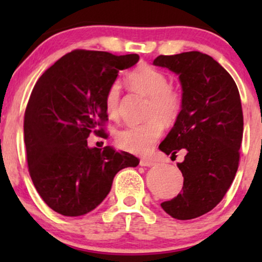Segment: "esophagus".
Returning a JSON list of instances; mask_svg holds the SVG:
<instances>
[{
	"instance_id": "esophagus-1",
	"label": "esophagus",
	"mask_w": 262,
	"mask_h": 262,
	"mask_svg": "<svg viewBox=\"0 0 262 262\" xmlns=\"http://www.w3.org/2000/svg\"><path fill=\"white\" fill-rule=\"evenodd\" d=\"M139 164H141L142 167H152V166H155V162H154V161H151V160H148V159H142L141 160V162H139Z\"/></svg>"
}]
</instances>
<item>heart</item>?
Here are the masks:
<instances>
[{
	"label": "heart",
	"instance_id": "heart-1",
	"mask_svg": "<svg viewBox=\"0 0 262 262\" xmlns=\"http://www.w3.org/2000/svg\"><path fill=\"white\" fill-rule=\"evenodd\" d=\"M127 83L145 96L150 103L146 110L148 121L128 125L117 132L116 142L120 149L128 152L148 154L163 134L164 125L174 123L182 110V94L171 87L169 78L163 71L142 64L135 68L126 77ZM120 84L114 82L105 95V110L111 118L119 116Z\"/></svg>",
	"mask_w": 262,
	"mask_h": 262
}]
</instances>
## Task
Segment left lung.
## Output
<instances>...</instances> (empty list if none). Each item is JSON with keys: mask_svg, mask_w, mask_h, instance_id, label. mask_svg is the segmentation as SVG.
<instances>
[{"mask_svg": "<svg viewBox=\"0 0 262 262\" xmlns=\"http://www.w3.org/2000/svg\"><path fill=\"white\" fill-rule=\"evenodd\" d=\"M152 64L179 75L182 89L181 113L159 148L167 155L187 151L178 163L182 192L161 206L177 220H193L212 210L234 181L243 136L241 98L230 74L205 53L159 56Z\"/></svg>", "mask_w": 262, "mask_h": 262, "instance_id": "obj_1", "label": "left lung"}]
</instances>
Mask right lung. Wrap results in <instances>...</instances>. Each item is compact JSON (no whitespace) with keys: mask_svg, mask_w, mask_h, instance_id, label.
Here are the masks:
<instances>
[{"mask_svg":"<svg viewBox=\"0 0 262 262\" xmlns=\"http://www.w3.org/2000/svg\"><path fill=\"white\" fill-rule=\"evenodd\" d=\"M139 56L75 50L39 77L25 112L28 171L39 195L53 211L77 217L102 203L118 171L139 160L112 146L89 148L92 132L107 120L105 95L119 70Z\"/></svg>","mask_w":262,"mask_h":262,"instance_id":"right-lung-1","label":"right lung"}]
</instances>
